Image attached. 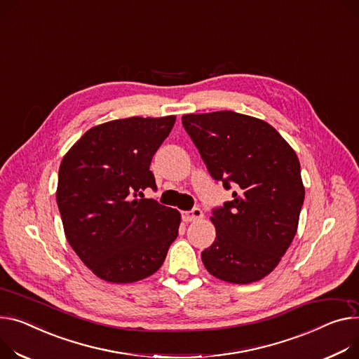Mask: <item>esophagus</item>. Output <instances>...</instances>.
Returning <instances> with one entry per match:
<instances>
[{
  "label": "esophagus",
  "instance_id": "34e87169",
  "mask_svg": "<svg viewBox=\"0 0 359 359\" xmlns=\"http://www.w3.org/2000/svg\"><path fill=\"white\" fill-rule=\"evenodd\" d=\"M182 218L184 222H194V221H198V219H202L203 218V212L198 208L192 209V210H187V212H183L182 213Z\"/></svg>",
  "mask_w": 359,
  "mask_h": 359
}]
</instances>
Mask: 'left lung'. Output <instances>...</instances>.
Listing matches in <instances>:
<instances>
[{"label": "left lung", "mask_w": 359, "mask_h": 359, "mask_svg": "<svg viewBox=\"0 0 359 359\" xmlns=\"http://www.w3.org/2000/svg\"><path fill=\"white\" fill-rule=\"evenodd\" d=\"M182 123L210 176L232 201L213 210V244L205 269L222 281L250 284L269 276L297 232L304 186L296 151L259 118L233 111L186 114Z\"/></svg>", "instance_id": "1"}]
</instances>
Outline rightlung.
Listing matches in <instances>:
<instances>
[{"label":"right lung","instance_id":"obj_1","mask_svg":"<svg viewBox=\"0 0 359 359\" xmlns=\"http://www.w3.org/2000/svg\"><path fill=\"white\" fill-rule=\"evenodd\" d=\"M175 115L131 116L89 128L65 154L56 201L66 240L97 277L116 284L154 274L177 238L180 212L142 198Z\"/></svg>","mask_w":359,"mask_h":359}]
</instances>
